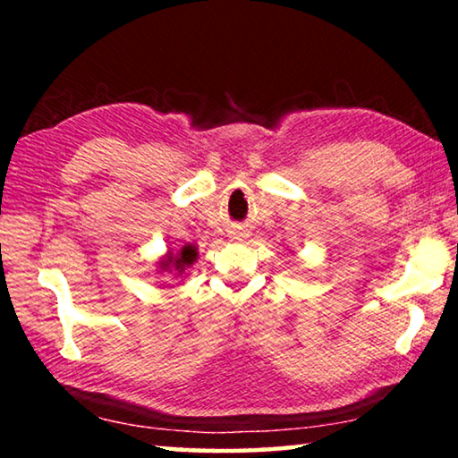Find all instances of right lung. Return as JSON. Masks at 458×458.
<instances>
[{
	"label": "right lung",
	"mask_w": 458,
	"mask_h": 458,
	"mask_svg": "<svg viewBox=\"0 0 458 458\" xmlns=\"http://www.w3.org/2000/svg\"><path fill=\"white\" fill-rule=\"evenodd\" d=\"M196 257H198L196 246L188 244V246H183L177 254H174L172 250H169L165 257L159 260V268L161 270H167V273H172V270H175V273L182 275L185 268H188L190 265H193V260H196Z\"/></svg>",
	"instance_id": "1"
}]
</instances>
